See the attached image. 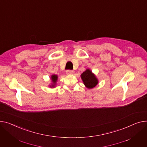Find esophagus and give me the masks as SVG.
I'll list each match as a JSON object with an SVG mask.
<instances>
[{"instance_id": "34e87169", "label": "esophagus", "mask_w": 147, "mask_h": 147, "mask_svg": "<svg viewBox=\"0 0 147 147\" xmlns=\"http://www.w3.org/2000/svg\"><path fill=\"white\" fill-rule=\"evenodd\" d=\"M74 73V71L73 70H68L66 71V73H67V74H73Z\"/></svg>"}]
</instances>
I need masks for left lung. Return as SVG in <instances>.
I'll list each match as a JSON object with an SVG mask.
<instances>
[{
    "instance_id": "left-lung-1",
    "label": "left lung",
    "mask_w": 147,
    "mask_h": 147,
    "mask_svg": "<svg viewBox=\"0 0 147 147\" xmlns=\"http://www.w3.org/2000/svg\"><path fill=\"white\" fill-rule=\"evenodd\" d=\"M81 78L84 84L88 89H92L98 84V80L96 76L89 68L81 74Z\"/></svg>"
}]
</instances>
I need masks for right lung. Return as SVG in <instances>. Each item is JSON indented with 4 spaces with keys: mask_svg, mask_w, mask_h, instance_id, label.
Masks as SVG:
<instances>
[{
    "mask_svg": "<svg viewBox=\"0 0 147 147\" xmlns=\"http://www.w3.org/2000/svg\"><path fill=\"white\" fill-rule=\"evenodd\" d=\"M57 79H58V76L57 75H55V74H53L51 76V80L52 81V84L50 85V87H54L55 84H56V82L57 81Z\"/></svg>",
    "mask_w": 147,
    "mask_h": 147,
    "instance_id": "1",
    "label": "right lung"
}]
</instances>
